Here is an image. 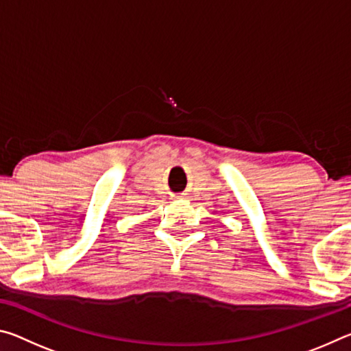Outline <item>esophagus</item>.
<instances>
[{"label": "esophagus", "instance_id": "1", "mask_svg": "<svg viewBox=\"0 0 351 351\" xmlns=\"http://www.w3.org/2000/svg\"><path fill=\"white\" fill-rule=\"evenodd\" d=\"M175 198H176V199H182L184 197H182V195H176V197H175Z\"/></svg>", "mask_w": 351, "mask_h": 351}]
</instances>
